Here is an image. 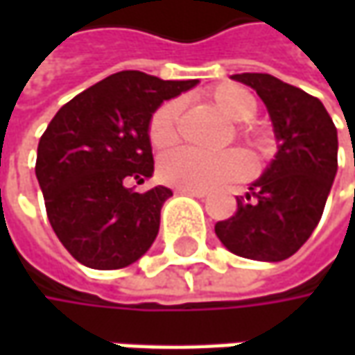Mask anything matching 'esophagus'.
<instances>
[{
	"mask_svg": "<svg viewBox=\"0 0 355 355\" xmlns=\"http://www.w3.org/2000/svg\"><path fill=\"white\" fill-rule=\"evenodd\" d=\"M178 193H184V196H191V198H198V199H203L207 193L205 191H193V189H175Z\"/></svg>",
	"mask_w": 355,
	"mask_h": 355,
	"instance_id": "34e87169",
	"label": "esophagus"
}]
</instances>
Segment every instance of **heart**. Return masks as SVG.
Listing matches in <instances>:
<instances>
[{
  "label": "heart",
  "instance_id": "b5f03b06",
  "mask_svg": "<svg viewBox=\"0 0 355 355\" xmlns=\"http://www.w3.org/2000/svg\"><path fill=\"white\" fill-rule=\"evenodd\" d=\"M217 108L231 120L245 122L254 116L257 101L251 92L235 83L217 85L209 92ZM178 114L180 101H166L152 112L148 122V138L150 144L162 150L175 142L178 138ZM237 136L257 148L265 146L263 132L249 126H241ZM251 170L247 156L239 150H227L221 154H209L191 148H178L159 157L157 162V178L164 184L173 185L178 189H193V191H209L219 185L233 184Z\"/></svg>",
  "mask_w": 355,
  "mask_h": 355
}]
</instances>
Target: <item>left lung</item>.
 Instances as JSON below:
<instances>
[{
	"label": "left lung",
	"instance_id": "left-lung-1",
	"mask_svg": "<svg viewBox=\"0 0 355 355\" xmlns=\"http://www.w3.org/2000/svg\"><path fill=\"white\" fill-rule=\"evenodd\" d=\"M266 104L279 152L237 198V211L215 225L231 252L279 263L298 251L320 221L338 171V132L324 104L266 73L233 75Z\"/></svg>",
	"mask_w": 355,
	"mask_h": 355
}]
</instances>
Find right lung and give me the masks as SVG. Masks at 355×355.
I'll list each match as a JSON object with an SVG mask.
<instances>
[{
  "instance_id": "obj_1",
  "label": "right lung",
  "mask_w": 355,
  "mask_h": 355,
  "mask_svg": "<svg viewBox=\"0 0 355 355\" xmlns=\"http://www.w3.org/2000/svg\"><path fill=\"white\" fill-rule=\"evenodd\" d=\"M196 85L122 71L76 94L49 122L35 173L49 223L80 265L124 268L152 247L171 189L138 193L126 184H144L154 173L152 112Z\"/></svg>"
}]
</instances>
